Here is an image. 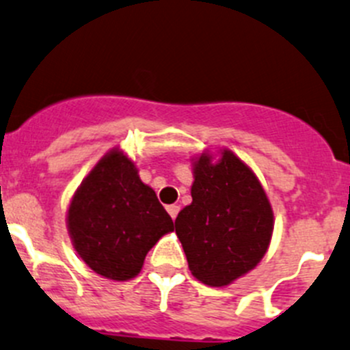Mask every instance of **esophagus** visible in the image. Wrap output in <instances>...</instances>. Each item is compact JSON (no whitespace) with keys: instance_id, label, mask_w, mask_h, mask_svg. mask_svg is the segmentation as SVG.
<instances>
[{"instance_id":"esophagus-1","label":"esophagus","mask_w":350,"mask_h":350,"mask_svg":"<svg viewBox=\"0 0 350 350\" xmlns=\"http://www.w3.org/2000/svg\"><path fill=\"white\" fill-rule=\"evenodd\" d=\"M167 212H169V215L172 217V220H174L179 213V205H169Z\"/></svg>"}]
</instances>
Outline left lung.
Returning a JSON list of instances; mask_svg holds the SVG:
<instances>
[{"mask_svg": "<svg viewBox=\"0 0 350 350\" xmlns=\"http://www.w3.org/2000/svg\"><path fill=\"white\" fill-rule=\"evenodd\" d=\"M191 198L174 222L189 270L206 286H227L267 253L272 206L253 171L230 150L215 164L206 154L195 162Z\"/></svg>", "mask_w": 350, "mask_h": 350, "instance_id": "left-lung-1", "label": "left lung"}]
</instances>
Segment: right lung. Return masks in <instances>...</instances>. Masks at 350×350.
I'll use <instances>...</instances> for the list:
<instances>
[{
    "label": "right lung",
    "instance_id": "obj_1",
    "mask_svg": "<svg viewBox=\"0 0 350 350\" xmlns=\"http://www.w3.org/2000/svg\"><path fill=\"white\" fill-rule=\"evenodd\" d=\"M68 229L81 260L99 275L133 279L150 247L174 229L171 215L133 162L113 150L83 179L68 210Z\"/></svg>",
    "mask_w": 350,
    "mask_h": 350
}]
</instances>
